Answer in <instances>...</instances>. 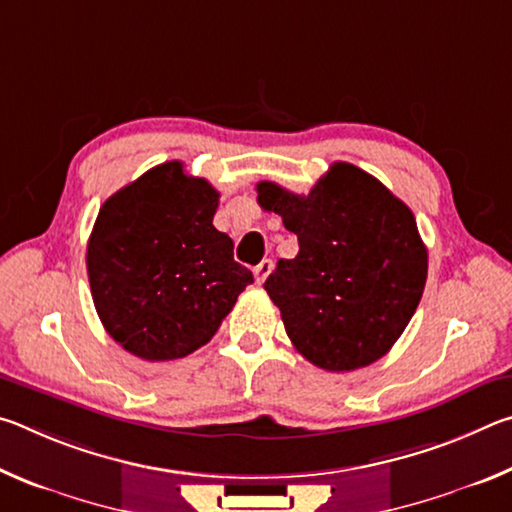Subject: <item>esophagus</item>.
I'll list each match as a JSON object with an SVG mask.
<instances>
[{
	"label": "esophagus",
	"instance_id": "obj_1",
	"mask_svg": "<svg viewBox=\"0 0 512 512\" xmlns=\"http://www.w3.org/2000/svg\"><path fill=\"white\" fill-rule=\"evenodd\" d=\"M273 271V262L271 259H264V262H259L255 268H253V275H255V282L257 284H264L268 273Z\"/></svg>",
	"mask_w": 512,
	"mask_h": 512
}]
</instances>
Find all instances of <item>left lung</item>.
Returning a JSON list of instances; mask_svg holds the SVG:
<instances>
[{
    "label": "left lung",
    "instance_id": "left-lung-1",
    "mask_svg": "<svg viewBox=\"0 0 512 512\" xmlns=\"http://www.w3.org/2000/svg\"><path fill=\"white\" fill-rule=\"evenodd\" d=\"M257 203L298 237V255L264 282L296 350L329 372L384 357L427 282V246L409 207L348 162H334L307 196L262 180Z\"/></svg>",
    "mask_w": 512,
    "mask_h": 512
}]
</instances>
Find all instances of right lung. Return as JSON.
I'll use <instances>...</instances> for the list:
<instances>
[{
	"label": "right lung",
	"mask_w": 512,
	"mask_h": 512,
	"mask_svg": "<svg viewBox=\"0 0 512 512\" xmlns=\"http://www.w3.org/2000/svg\"><path fill=\"white\" fill-rule=\"evenodd\" d=\"M219 192L183 162L153 167L101 205L88 241L92 300L106 332L144 361L212 339L253 273L212 225Z\"/></svg>",
	"instance_id": "right-lung-1"
}]
</instances>
